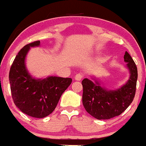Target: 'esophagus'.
Segmentation results:
<instances>
[{"instance_id":"obj_1","label":"esophagus","mask_w":146,"mask_h":146,"mask_svg":"<svg viewBox=\"0 0 146 146\" xmlns=\"http://www.w3.org/2000/svg\"><path fill=\"white\" fill-rule=\"evenodd\" d=\"M84 74H83L82 73H78L75 76V79H76V81H81L83 78H84Z\"/></svg>"}]
</instances>
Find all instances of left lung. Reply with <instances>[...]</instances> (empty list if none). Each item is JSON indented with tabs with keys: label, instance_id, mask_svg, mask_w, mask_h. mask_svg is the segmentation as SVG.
<instances>
[{
	"label": "left lung",
	"instance_id": "8db88e82",
	"mask_svg": "<svg viewBox=\"0 0 146 146\" xmlns=\"http://www.w3.org/2000/svg\"><path fill=\"white\" fill-rule=\"evenodd\" d=\"M130 77L125 85L116 91H107L98 82L88 78L82 81V102L87 112L97 119H109L119 116L130 106L135 95L137 66L127 52L124 55Z\"/></svg>",
	"mask_w": 146,
	"mask_h": 146
}]
</instances>
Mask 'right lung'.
Returning a JSON list of instances; mask_svg holds the SVG:
<instances>
[{
    "label": "right lung",
    "instance_id": "1",
    "mask_svg": "<svg viewBox=\"0 0 146 146\" xmlns=\"http://www.w3.org/2000/svg\"><path fill=\"white\" fill-rule=\"evenodd\" d=\"M39 43V40L29 43L19 52L11 66L9 81L15 105L29 116L43 118L54 111L72 78L50 76L36 80L31 77L26 69L25 57L30 47Z\"/></svg>",
    "mask_w": 146,
    "mask_h": 146
}]
</instances>
